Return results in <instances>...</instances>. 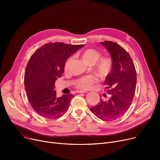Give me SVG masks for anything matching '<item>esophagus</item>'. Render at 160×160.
Instances as JSON below:
<instances>
[{"label": "esophagus", "instance_id": "esophagus-1", "mask_svg": "<svg viewBox=\"0 0 160 160\" xmlns=\"http://www.w3.org/2000/svg\"><path fill=\"white\" fill-rule=\"evenodd\" d=\"M77 93H87V92L86 91L80 90V91H77Z\"/></svg>", "mask_w": 160, "mask_h": 160}]
</instances>
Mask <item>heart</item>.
Wrapping results in <instances>:
<instances>
[{
  "mask_svg": "<svg viewBox=\"0 0 160 160\" xmlns=\"http://www.w3.org/2000/svg\"><path fill=\"white\" fill-rule=\"evenodd\" d=\"M82 57L83 61L89 65H94L97 62L95 65V71L100 77H106L110 73L113 65L110 58L102 57L99 59L100 53L97 50L92 48L86 50L82 53ZM97 82V79L94 76L88 75L80 78L76 83V86L80 89H86L90 88Z\"/></svg>",
  "mask_w": 160,
  "mask_h": 160,
  "instance_id": "heart-1",
  "label": "heart"
}]
</instances>
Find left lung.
I'll use <instances>...</instances> for the list:
<instances>
[{
  "instance_id": "8db88e82",
  "label": "left lung",
  "mask_w": 160,
  "mask_h": 160,
  "mask_svg": "<svg viewBox=\"0 0 160 160\" xmlns=\"http://www.w3.org/2000/svg\"><path fill=\"white\" fill-rule=\"evenodd\" d=\"M112 57V69L105 80L107 93L111 95L100 100L91 112L104 121L119 118L127 112L133 100L136 86V71L130 54L112 41L100 42Z\"/></svg>"
}]
</instances>
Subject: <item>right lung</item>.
<instances>
[{"label": "right lung", "mask_w": 160, "mask_h": 160, "mask_svg": "<svg viewBox=\"0 0 160 160\" xmlns=\"http://www.w3.org/2000/svg\"><path fill=\"white\" fill-rule=\"evenodd\" d=\"M83 47L49 43L30 57L24 72V88L31 106L38 115L56 119L68 110L73 95L58 97L54 83L63 73L67 58Z\"/></svg>", "instance_id": "add662e5"}]
</instances>
